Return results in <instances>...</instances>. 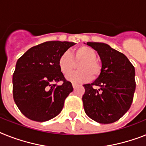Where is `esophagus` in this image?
<instances>
[{"label": "esophagus", "instance_id": "1", "mask_svg": "<svg viewBox=\"0 0 146 146\" xmlns=\"http://www.w3.org/2000/svg\"><path fill=\"white\" fill-rule=\"evenodd\" d=\"M78 86V84H75V83H72V86H73V88H76Z\"/></svg>", "mask_w": 146, "mask_h": 146}]
</instances>
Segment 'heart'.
I'll use <instances>...</instances> for the list:
<instances>
[{
	"label": "heart",
	"instance_id": "1",
	"mask_svg": "<svg viewBox=\"0 0 146 146\" xmlns=\"http://www.w3.org/2000/svg\"><path fill=\"white\" fill-rule=\"evenodd\" d=\"M97 53L92 48L81 45L73 50L72 54L68 52L62 53L58 60V66L63 74H68L74 68L75 62L78 71L68 74L67 80L74 83H84L91 79H96L102 72V64L96 59Z\"/></svg>",
	"mask_w": 146,
	"mask_h": 146
}]
</instances>
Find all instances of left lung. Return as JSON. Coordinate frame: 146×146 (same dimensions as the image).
Segmentation results:
<instances>
[{
	"label": "left lung",
	"mask_w": 146,
	"mask_h": 146,
	"mask_svg": "<svg viewBox=\"0 0 146 146\" xmlns=\"http://www.w3.org/2000/svg\"><path fill=\"white\" fill-rule=\"evenodd\" d=\"M97 50L102 69L82 97L86 115L102 124L118 121L130 109L135 92V69L127 56L102 42H87Z\"/></svg>",
	"instance_id": "obj_1"
}]
</instances>
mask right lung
Here are the masks:
<instances>
[{"instance_id":"obj_1","label":"right lung","mask_w":146,"mask_h":146,"mask_svg":"<svg viewBox=\"0 0 146 146\" xmlns=\"http://www.w3.org/2000/svg\"><path fill=\"white\" fill-rule=\"evenodd\" d=\"M74 42L49 41L33 46L18 60L13 75V99L23 115L45 121L62 111L73 91L58 66V60ZM62 81L61 85L56 84Z\"/></svg>"}]
</instances>
